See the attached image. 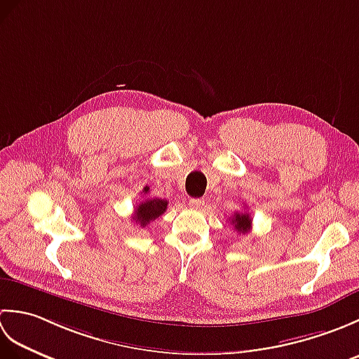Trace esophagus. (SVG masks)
<instances>
[{
  "mask_svg": "<svg viewBox=\"0 0 359 359\" xmlns=\"http://www.w3.org/2000/svg\"><path fill=\"white\" fill-rule=\"evenodd\" d=\"M189 207L194 210H203L205 208V199H189Z\"/></svg>",
  "mask_w": 359,
  "mask_h": 359,
  "instance_id": "1",
  "label": "esophagus"
}]
</instances>
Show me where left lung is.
<instances>
[{"label": "left lung", "instance_id": "1", "mask_svg": "<svg viewBox=\"0 0 359 359\" xmlns=\"http://www.w3.org/2000/svg\"><path fill=\"white\" fill-rule=\"evenodd\" d=\"M231 225L234 226V230L239 234L241 233L245 234L250 231V228H251V217L247 211H242V212L236 211L233 215V219H231Z\"/></svg>", "mask_w": 359, "mask_h": 359}]
</instances>
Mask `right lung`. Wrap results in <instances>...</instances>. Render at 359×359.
Returning a JSON list of instances; mask_svg holds the SVG:
<instances>
[{
	"label": "right lung",
	"instance_id": "add662e5",
	"mask_svg": "<svg viewBox=\"0 0 359 359\" xmlns=\"http://www.w3.org/2000/svg\"><path fill=\"white\" fill-rule=\"evenodd\" d=\"M143 193H149V187L143 188ZM168 202L165 199H147L140 202L135 207L133 220H135V224H139L140 226H147L152 220H156L158 216H162L166 211Z\"/></svg>",
	"mask_w": 359,
	"mask_h": 359
}]
</instances>
